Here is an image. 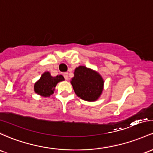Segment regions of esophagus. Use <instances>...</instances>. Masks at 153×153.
I'll use <instances>...</instances> for the list:
<instances>
[{
	"mask_svg": "<svg viewBox=\"0 0 153 153\" xmlns=\"http://www.w3.org/2000/svg\"><path fill=\"white\" fill-rule=\"evenodd\" d=\"M63 75H64V77H65V80H69V75H68V73H65Z\"/></svg>",
	"mask_w": 153,
	"mask_h": 153,
	"instance_id": "34e87169",
	"label": "esophagus"
}]
</instances>
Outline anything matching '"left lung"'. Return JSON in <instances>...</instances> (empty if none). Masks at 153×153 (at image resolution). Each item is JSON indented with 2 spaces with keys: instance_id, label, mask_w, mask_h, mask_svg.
I'll return each instance as SVG.
<instances>
[{
  "instance_id": "1",
  "label": "left lung",
  "mask_w": 153,
  "mask_h": 153,
  "mask_svg": "<svg viewBox=\"0 0 153 153\" xmlns=\"http://www.w3.org/2000/svg\"><path fill=\"white\" fill-rule=\"evenodd\" d=\"M70 83L78 97L87 102H95L102 94L105 81L98 72L80 65L75 69Z\"/></svg>"
}]
</instances>
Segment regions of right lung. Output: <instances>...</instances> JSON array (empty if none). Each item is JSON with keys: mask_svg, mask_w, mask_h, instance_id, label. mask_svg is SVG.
Instances as JSON below:
<instances>
[{"mask_svg": "<svg viewBox=\"0 0 153 153\" xmlns=\"http://www.w3.org/2000/svg\"><path fill=\"white\" fill-rule=\"evenodd\" d=\"M63 80H65V78L62 75L53 77L49 72H45L42 74L40 79L35 83L34 91L41 97H49L53 94L57 83Z\"/></svg>", "mask_w": 153, "mask_h": 153, "instance_id": "right-lung-1", "label": "right lung"}]
</instances>
